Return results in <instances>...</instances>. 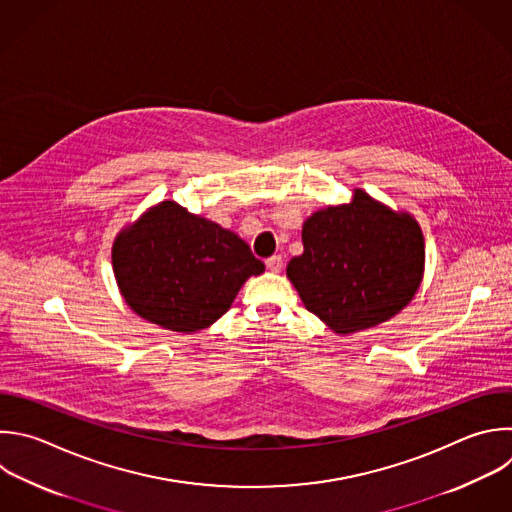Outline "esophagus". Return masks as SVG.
Wrapping results in <instances>:
<instances>
[{
  "instance_id": "esophagus-1",
  "label": "esophagus",
  "mask_w": 512,
  "mask_h": 512,
  "mask_svg": "<svg viewBox=\"0 0 512 512\" xmlns=\"http://www.w3.org/2000/svg\"><path fill=\"white\" fill-rule=\"evenodd\" d=\"M265 265H267L269 271L279 273V271L283 269V257H281V255H273V257H269V259L265 261Z\"/></svg>"
}]
</instances>
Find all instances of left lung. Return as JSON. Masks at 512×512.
Wrapping results in <instances>:
<instances>
[{
    "label": "left lung",
    "instance_id": "obj_1",
    "mask_svg": "<svg viewBox=\"0 0 512 512\" xmlns=\"http://www.w3.org/2000/svg\"><path fill=\"white\" fill-rule=\"evenodd\" d=\"M303 253L287 277L307 311L339 335L400 313L424 275V237L410 213H396L356 189L346 205L315 211L303 223Z\"/></svg>",
    "mask_w": 512,
    "mask_h": 512
}]
</instances>
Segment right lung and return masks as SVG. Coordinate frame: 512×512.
I'll return each mask as SVG.
<instances>
[{
    "instance_id": "obj_1",
    "label": "right lung",
    "mask_w": 512,
    "mask_h": 512,
    "mask_svg": "<svg viewBox=\"0 0 512 512\" xmlns=\"http://www.w3.org/2000/svg\"><path fill=\"white\" fill-rule=\"evenodd\" d=\"M112 267L126 305L170 331L213 325L265 265L233 231L175 201L150 207L118 233Z\"/></svg>"
}]
</instances>
